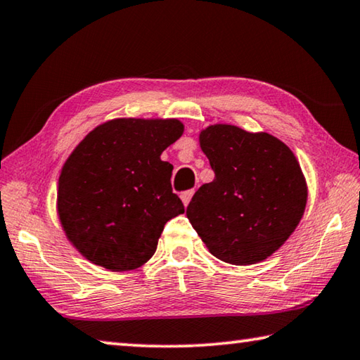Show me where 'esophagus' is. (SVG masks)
<instances>
[{
    "label": "esophagus",
    "mask_w": 360,
    "mask_h": 360,
    "mask_svg": "<svg viewBox=\"0 0 360 360\" xmlns=\"http://www.w3.org/2000/svg\"><path fill=\"white\" fill-rule=\"evenodd\" d=\"M193 194H194V190H190V191H185V193H181V202H184V205L186 207L188 204H190V200H191V198H193Z\"/></svg>",
    "instance_id": "34e87169"
}]
</instances>
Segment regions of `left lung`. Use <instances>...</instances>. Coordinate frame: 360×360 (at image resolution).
<instances>
[{"instance_id": "8db88e82", "label": "left lung", "mask_w": 360, "mask_h": 360, "mask_svg": "<svg viewBox=\"0 0 360 360\" xmlns=\"http://www.w3.org/2000/svg\"><path fill=\"white\" fill-rule=\"evenodd\" d=\"M215 179L194 194L186 217L207 250L250 266L272 256L304 217L308 188L291 148L269 132L217 123L199 132Z\"/></svg>"}]
</instances>
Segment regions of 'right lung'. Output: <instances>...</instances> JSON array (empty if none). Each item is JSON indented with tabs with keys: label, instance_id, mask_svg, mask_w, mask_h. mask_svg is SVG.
<instances>
[{
	"label": "right lung",
	"instance_id": "right-lung-1",
	"mask_svg": "<svg viewBox=\"0 0 360 360\" xmlns=\"http://www.w3.org/2000/svg\"><path fill=\"white\" fill-rule=\"evenodd\" d=\"M185 126L176 118H113L98 124L60 172L56 213L65 236L99 267L126 272L155 255L169 219L185 212L161 160Z\"/></svg>",
	"mask_w": 360,
	"mask_h": 360
}]
</instances>
